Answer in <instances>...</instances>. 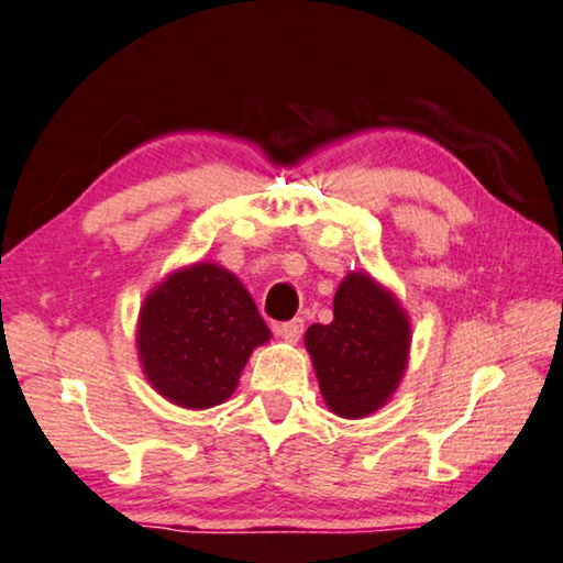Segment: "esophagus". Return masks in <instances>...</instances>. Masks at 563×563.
<instances>
[{"mask_svg": "<svg viewBox=\"0 0 563 563\" xmlns=\"http://www.w3.org/2000/svg\"><path fill=\"white\" fill-rule=\"evenodd\" d=\"M302 325H306V323H302L300 318H296V320H290V323H275L273 330H275V335L283 338L285 343H298V338L302 333Z\"/></svg>", "mask_w": 563, "mask_h": 563, "instance_id": "obj_1", "label": "esophagus"}]
</instances>
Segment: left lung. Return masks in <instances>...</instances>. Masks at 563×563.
I'll return each instance as SVG.
<instances>
[{"label": "left lung", "instance_id": "left-lung-1", "mask_svg": "<svg viewBox=\"0 0 563 563\" xmlns=\"http://www.w3.org/2000/svg\"><path fill=\"white\" fill-rule=\"evenodd\" d=\"M306 347L325 406L341 418H365L404 380L410 320L386 285L353 271L335 290L333 323L310 325Z\"/></svg>", "mask_w": 563, "mask_h": 563}]
</instances>
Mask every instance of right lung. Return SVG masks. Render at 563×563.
Masks as SVG:
<instances>
[{
    "instance_id": "obj_1",
    "label": "right lung",
    "mask_w": 563,
    "mask_h": 563,
    "mask_svg": "<svg viewBox=\"0 0 563 563\" xmlns=\"http://www.w3.org/2000/svg\"><path fill=\"white\" fill-rule=\"evenodd\" d=\"M150 386L169 404H225L257 345L271 341L245 285L218 263L177 267L145 296L135 330Z\"/></svg>"
}]
</instances>
